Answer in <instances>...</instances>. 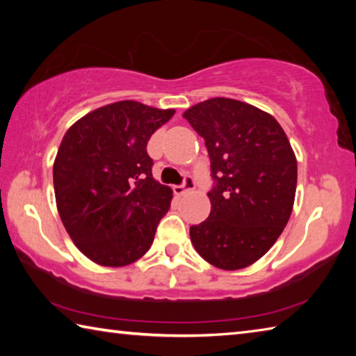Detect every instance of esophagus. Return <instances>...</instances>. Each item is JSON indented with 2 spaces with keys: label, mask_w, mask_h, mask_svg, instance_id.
Returning <instances> with one entry per match:
<instances>
[{
  "label": "esophagus",
  "mask_w": 356,
  "mask_h": 356,
  "mask_svg": "<svg viewBox=\"0 0 356 356\" xmlns=\"http://www.w3.org/2000/svg\"><path fill=\"white\" fill-rule=\"evenodd\" d=\"M195 186H196L195 179H193L191 176H185L182 185L174 186V193H176V195H184V193L193 190V188H195Z\"/></svg>",
  "instance_id": "34e87169"
}]
</instances>
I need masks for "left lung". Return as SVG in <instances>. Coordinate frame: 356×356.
<instances>
[{
	"instance_id": "left-lung-1",
	"label": "left lung",
	"mask_w": 356,
	"mask_h": 356,
	"mask_svg": "<svg viewBox=\"0 0 356 356\" xmlns=\"http://www.w3.org/2000/svg\"><path fill=\"white\" fill-rule=\"evenodd\" d=\"M210 156L212 210L190 227L195 250L209 264L238 270L272 248L291 218L297 159L273 116L226 97L201 102L184 113Z\"/></svg>"
}]
</instances>
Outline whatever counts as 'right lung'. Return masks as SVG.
I'll use <instances>...</instances> for the list:
<instances>
[{"label": "right lung", "mask_w": 356, "mask_h": 356, "mask_svg": "<svg viewBox=\"0 0 356 356\" xmlns=\"http://www.w3.org/2000/svg\"><path fill=\"white\" fill-rule=\"evenodd\" d=\"M172 114L122 100L65 131L53 165L58 212L76 248L95 264L122 267L152 245L172 190L154 179L146 147Z\"/></svg>", "instance_id": "add662e5"}]
</instances>
